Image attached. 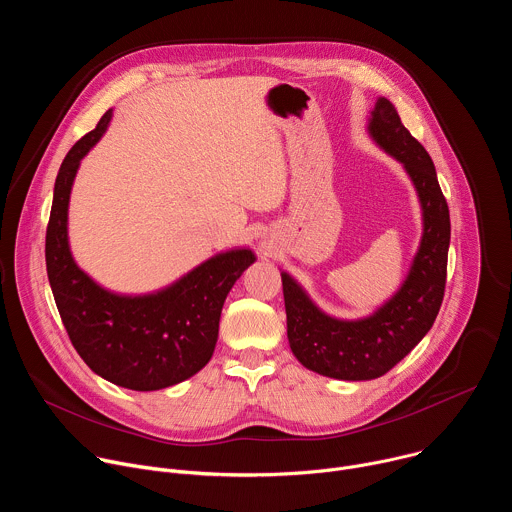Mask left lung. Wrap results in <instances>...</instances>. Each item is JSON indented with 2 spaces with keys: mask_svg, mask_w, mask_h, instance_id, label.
<instances>
[{
  "mask_svg": "<svg viewBox=\"0 0 512 512\" xmlns=\"http://www.w3.org/2000/svg\"><path fill=\"white\" fill-rule=\"evenodd\" d=\"M369 131L405 166L423 208V237L405 283L373 316L344 322L322 314L304 289L281 273L291 352L306 369L342 381L383 377L417 346L440 312L448 273L450 210L429 154L385 97L373 109Z\"/></svg>",
  "mask_w": 512,
  "mask_h": 512,
  "instance_id": "1",
  "label": "left lung"
}]
</instances>
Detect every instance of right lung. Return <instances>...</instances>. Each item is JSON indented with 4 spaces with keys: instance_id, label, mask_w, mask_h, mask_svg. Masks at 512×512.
Listing matches in <instances>:
<instances>
[{
    "instance_id": "right-lung-1",
    "label": "right lung",
    "mask_w": 512,
    "mask_h": 512,
    "mask_svg": "<svg viewBox=\"0 0 512 512\" xmlns=\"http://www.w3.org/2000/svg\"><path fill=\"white\" fill-rule=\"evenodd\" d=\"M109 119L111 111L72 145L58 170L46 227V271L66 334L89 369L131 391H156L186 381L210 360L225 298L255 255L249 249L221 253L172 287L137 298L115 296L85 275L68 249V198L81 160Z\"/></svg>"
}]
</instances>
